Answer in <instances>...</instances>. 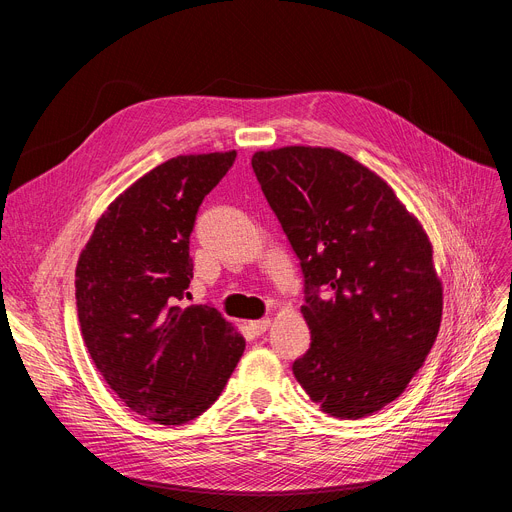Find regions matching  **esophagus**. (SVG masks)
I'll list each match as a JSON object with an SVG mask.
<instances>
[{
	"mask_svg": "<svg viewBox=\"0 0 512 512\" xmlns=\"http://www.w3.org/2000/svg\"><path fill=\"white\" fill-rule=\"evenodd\" d=\"M270 324H272V319H270V317H263V319L251 321V324H249V330H251L255 336H261L267 328H270Z\"/></svg>",
	"mask_w": 512,
	"mask_h": 512,
	"instance_id": "obj_1",
	"label": "esophagus"
}]
</instances>
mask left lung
<instances>
[{
	"mask_svg": "<svg viewBox=\"0 0 512 512\" xmlns=\"http://www.w3.org/2000/svg\"><path fill=\"white\" fill-rule=\"evenodd\" d=\"M251 166L305 276L311 346L294 378L332 417L378 413L440 330L432 242L388 182L342 151L292 145L257 151Z\"/></svg>",
	"mask_w": 512,
	"mask_h": 512,
	"instance_id": "1",
	"label": "left lung"
}]
</instances>
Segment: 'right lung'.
Masks as SVG:
<instances>
[{
	"mask_svg": "<svg viewBox=\"0 0 512 512\" xmlns=\"http://www.w3.org/2000/svg\"><path fill=\"white\" fill-rule=\"evenodd\" d=\"M234 159L236 151L164 161L107 207L78 257L87 351L124 405L153 423L182 425L207 411L245 351L218 309L180 307L199 205Z\"/></svg>",
	"mask_w": 512,
	"mask_h": 512,
	"instance_id": "add662e5",
	"label": "right lung"
}]
</instances>
